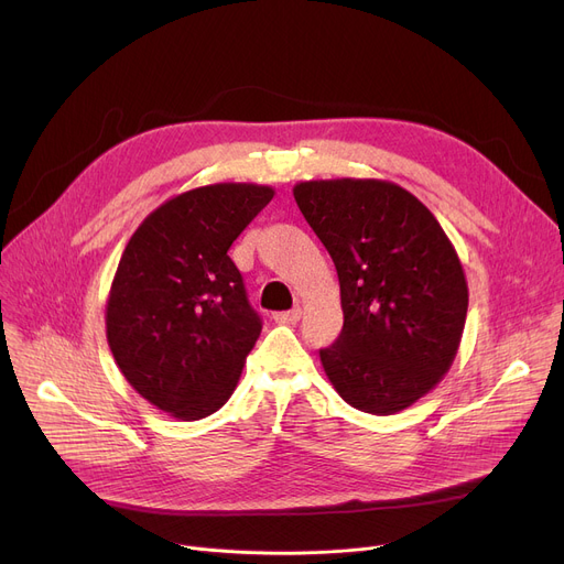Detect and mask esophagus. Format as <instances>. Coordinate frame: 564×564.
<instances>
[{"label":"esophagus","instance_id":"obj_1","mask_svg":"<svg viewBox=\"0 0 564 564\" xmlns=\"http://www.w3.org/2000/svg\"><path fill=\"white\" fill-rule=\"evenodd\" d=\"M274 322L279 324H297L302 319V308H292V311H283V313H274L272 315Z\"/></svg>","mask_w":564,"mask_h":564}]
</instances>
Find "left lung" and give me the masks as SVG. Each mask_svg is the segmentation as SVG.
<instances>
[{
  "label": "left lung",
  "mask_w": 564,
  "mask_h": 564,
  "mask_svg": "<svg viewBox=\"0 0 564 564\" xmlns=\"http://www.w3.org/2000/svg\"><path fill=\"white\" fill-rule=\"evenodd\" d=\"M292 194L338 272L343 332L319 349L332 387L372 416L411 406L446 377L466 324V274L446 230L391 181H304Z\"/></svg>",
  "instance_id": "obj_1"
}]
</instances>
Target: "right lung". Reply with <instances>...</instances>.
Segmentation results:
<instances>
[{
	"label": "right lung",
	"mask_w": 564,
	"mask_h": 564,
	"mask_svg": "<svg viewBox=\"0 0 564 564\" xmlns=\"http://www.w3.org/2000/svg\"><path fill=\"white\" fill-rule=\"evenodd\" d=\"M274 187L215 183L175 194L132 232L109 288L105 327L130 387L177 421L232 395L260 317L228 256Z\"/></svg>",
	"instance_id": "right-lung-1"
}]
</instances>
